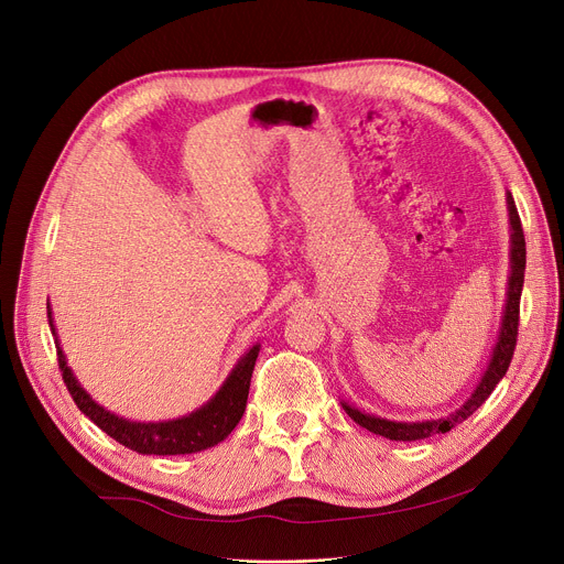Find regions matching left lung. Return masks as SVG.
Listing matches in <instances>:
<instances>
[{"instance_id": "1", "label": "left lung", "mask_w": 564, "mask_h": 564, "mask_svg": "<svg viewBox=\"0 0 564 564\" xmlns=\"http://www.w3.org/2000/svg\"><path fill=\"white\" fill-rule=\"evenodd\" d=\"M508 215H510V281H508V300H506V311H502V322H500V332H498V343L494 347L491 361L476 387V391L470 393V398L455 409L451 416L446 419H436V421H419V423H398V421H387L379 416H370V413H364L359 409H354L351 404L343 402V409L347 411V416L359 423L361 427L370 430L372 434L387 436L391 441H419L427 438L432 434H446L462 421L476 413L482 402L491 395L496 389V383L506 377L510 364H512V354L517 347V334H519V302H521V290H523V272H525V237L521 228V219L517 213V205L512 194L508 192Z\"/></svg>"}]
</instances>
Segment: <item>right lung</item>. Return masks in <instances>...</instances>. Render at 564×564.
Here are the masks:
<instances>
[{
	"label": "right lung",
	"mask_w": 564,
	"mask_h": 564,
	"mask_svg": "<svg viewBox=\"0 0 564 564\" xmlns=\"http://www.w3.org/2000/svg\"><path fill=\"white\" fill-rule=\"evenodd\" d=\"M47 319L50 329L56 343V359L58 368H62L64 383L68 393L73 395L75 404L84 416L91 419L102 432H107L118 443H123L126 448L141 453V455H189L205 448L217 446L224 441L235 425L240 423L242 413L247 409L249 387H251V372L258 359L260 345H253L245 357L237 361L232 372L221 383V389L215 393L210 402H205L200 409L192 411L189 416L164 421V423H137L116 416V413L100 406L91 395H88L79 381L75 379L73 370L66 364V354L58 347V338L54 332L52 311L47 306Z\"/></svg>",
	"instance_id": "right-lung-1"
}]
</instances>
